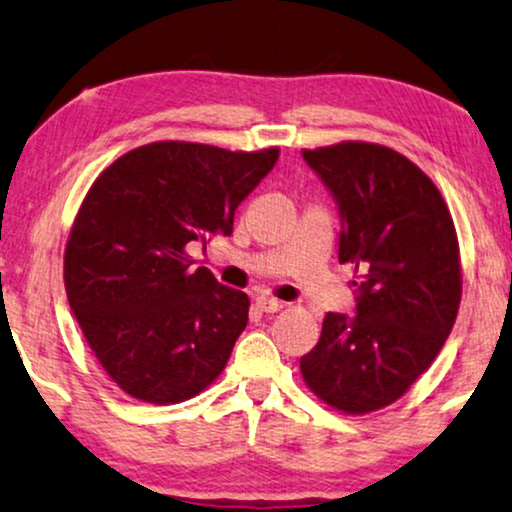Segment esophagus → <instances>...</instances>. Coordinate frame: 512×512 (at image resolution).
I'll return each mask as SVG.
<instances>
[{
  "instance_id": "esophagus-1",
  "label": "esophagus",
  "mask_w": 512,
  "mask_h": 512,
  "mask_svg": "<svg viewBox=\"0 0 512 512\" xmlns=\"http://www.w3.org/2000/svg\"><path fill=\"white\" fill-rule=\"evenodd\" d=\"M255 302H257V309L264 314H276L283 309V302L276 300V297H269V295H260Z\"/></svg>"
}]
</instances>
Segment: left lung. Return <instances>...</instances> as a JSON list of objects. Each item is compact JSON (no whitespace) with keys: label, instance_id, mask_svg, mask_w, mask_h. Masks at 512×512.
<instances>
[{"label":"left lung","instance_id":"1","mask_svg":"<svg viewBox=\"0 0 512 512\" xmlns=\"http://www.w3.org/2000/svg\"><path fill=\"white\" fill-rule=\"evenodd\" d=\"M302 158L338 200V260L359 271V297L352 319L326 314L300 371L323 404L364 416L404 397L454 328L456 226L428 174L392 148L340 141Z\"/></svg>","mask_w":512,"mask_h":512}]
</instances>
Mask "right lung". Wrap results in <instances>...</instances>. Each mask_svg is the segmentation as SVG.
<instances>
[{
  "label": "right lung",
  "mask_w": 512,
  "mask_h": 512,
  "mask_svg": "<svg viewBox=\"0 0 512 512\" xmlns=\"http://www.w3.org/2000/svg\"><path fill=\"white\" fill-rule=\"evenodd\" d=\"M276 160V146L153 141L120 155L87 191L63 281L84 340L129 397L179 404L224 371L250 300L193 269L186 245L231 236L236 208Z\"/></svg>",
  "instance_id": "1"
}]
</instances>
